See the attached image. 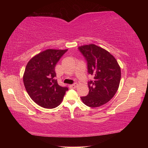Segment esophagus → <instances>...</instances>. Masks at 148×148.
I'll use <instances>...</instances> for the list:
<instances>
[{
    "mask_svg": "<svg viewBox=\"0 0 148 148\" xmlns=\"http://www.w3.org/2000/svg\"><path fill=\"white\" fill-rule=\"evenodd\" d=\"M77 86V84H73L70 85L69 88H70L71 89H75V88H76Z\"/></svg>",
    "mask_w": 148,
    "mask_h": 148,
    "instance_id": "1",
    "label": "esophagus"
}]
</instances>
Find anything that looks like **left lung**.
Instances as JSON below:
<instances>
[{
    "label": "left lung",
    "instance_id": "left-lung-1",
    "mask_svg": "<svg viewBox=\"0 0 148 148\" xmlns=\"http://www.w3.org/2000/svg\"><path fill=\"white\" fill-rule=\"evenodd\" d=\"M78 50L86 60L88 73L94 76V79L88 82V94L81 99L86 106L99 107L116 94L121 81V68L112 54L95 44L79 46Z\"/></svg>",
    "mask_w": 148,
    "mask_h": 148
}]
</instances>
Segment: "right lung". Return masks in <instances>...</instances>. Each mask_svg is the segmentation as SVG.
I'll return each instance as SVG.
<instances>
[{"mask_svg": "<svg viewBox=\"0 0 148 148\" xmlns=\"http://www.w3.org/2000/svg\"><path fill=\"white\" fill-rule=\"evenodd\" d=\"M67 50L48 49L28 62L23 75V84L32 100L45 108H54L62 102L69 89L55 79L56 64Z\"/></svg>", "mask_w": 148, "mask_h": 148, "instance_id": "right-lung-1", "label": "right lung"}]
</instances>
